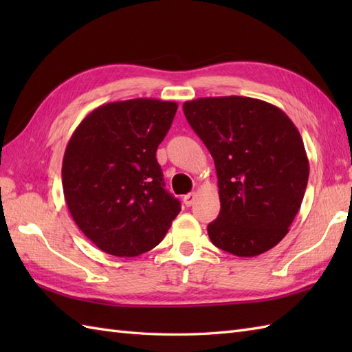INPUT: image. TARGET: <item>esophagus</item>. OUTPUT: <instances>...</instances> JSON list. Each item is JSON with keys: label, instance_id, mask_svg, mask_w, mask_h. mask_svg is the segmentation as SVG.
<instances>
[{"label": "esophagus", "instance_id": "1", "mask_svg": "<svg viewBox=\"0 0 352 352\" xmlns=\"http://www.w3.org/2000/svg\"><path fill=\"white\" fill-rule=\"evenodd\" d=\"M195 199H197V195L195 193H188V195H184V198H183V201H184V204L188 206V207H190V206H193V203H195Z\"/></svg>", "mask_w": 352, "mask_h": 352}]
</instances>
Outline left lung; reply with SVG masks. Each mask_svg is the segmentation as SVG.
Instances as JSON below:
<instances>
[{"mask_svg":"<svg viewBox=\"0 0 352 352\" xmlns=\"http://www.w3.org/2000/svg\"><path fill=\"white\" fill-rule=\"evenodd\" d=\"M186 119L210 151L221 212L208 223L214 246L256 257L289 233L309 182V159L281 109L248 96H208L183 104Z\"/></svg>","mask_w":352,"mask_h":352,"instance_id":"8db88e82","label":"left lung"}]
</instances>
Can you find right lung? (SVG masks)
<instances>
[{"label":"right lung","instance_id":"obj_1","mask_svg":"<svg viewBox=\"0 0 352 352\" xmlns=\"http://www.w3.org/2000/svg\"><path fill=\"white\" fill-rule=\"evenodd\" d=\"M177 109L174 101L153 98L109 102L71 136L62 164L66 206L101 251L140 256L163 241L180 213L155 159Z\"/></svg>","mask_w":352,"mask_h":352}]
</instances>
